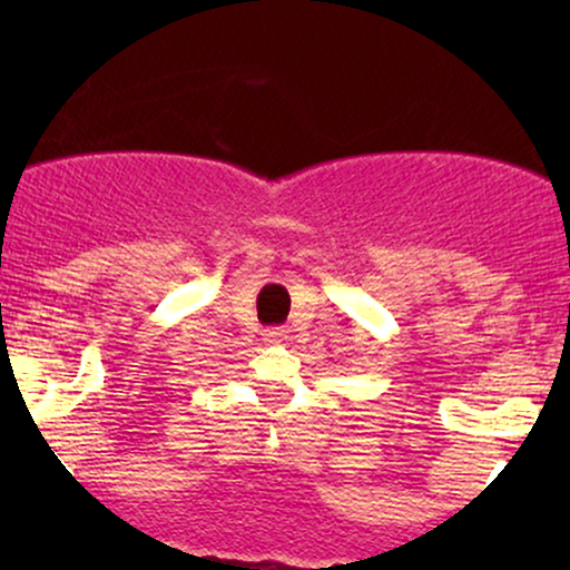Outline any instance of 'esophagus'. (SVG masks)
I'll return each mask as SVG.
<instances>
[{
    "mask_svg": "<svg viewBox=\"0 0 570 570\" xmlns=\"http://www.w3.org/2000/svg\"><path fill=\"white\" fill-rule=\"evenodd\" d=\"M264 340H267V342H283L285 340V330H267V334H264Z\"/></svg>",
    "mask_w": 570,
    "mask_h": 570,
    "instance_id": "esophagus-1",
    "label": "esophagus"
}]
</instances>
